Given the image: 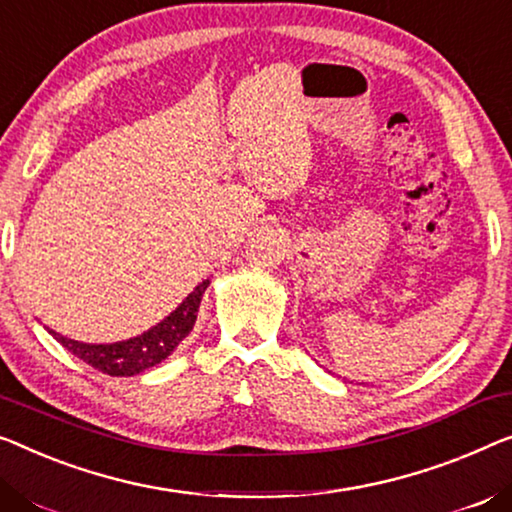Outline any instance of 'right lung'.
<instances>
[{
	"mask_svg": "<svg viewBox=\"0 0 512 512\" xmlns=\"http://www.w3.org/2000/svg\"><path fill=\"white\" fill-rule=\"evenodd\" d=\"M209 287V280H204L197 285L193 292L186 296L177 310L170 317H165L163 322L147 333L137 335V338L114 342V345H89V342H78L71 338H64L61 333L50 331L55 335V340L61 342L73 356L82 358L89 363L91 368L110 377H133L140 372L154 368L156 363L165 361L174 349L181 345V340L193 331L197 310H200L202 294Z\"/></svg>",
	"mask_w": 512,
	"mask_h": 512,
	"instance_id": "obj_1",
	"label": "right lung"
}]
</instances>
